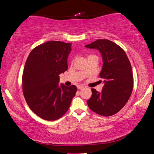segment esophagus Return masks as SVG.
Returning <instances> with one entry per match:
<instances>
[{"mask_svg":"<svg viewBox=\"0 0 154 154\" xmlns=\"http://www.w3.org/2000/svg\"><path fill=\"white\" fill-rule=\"evenodd\" d=\"M77 88L78 89H82L83 88H84V87H83V85H79L77 86Z\"/></svg>","mask_w":154,"mask_h":154,"instance_id":"esophagus-1","label":"esophagus"}]
</instances>
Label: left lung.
Masks as SVG:
<instances>
[{
  "label": "left lung",
  "instance_id": "left-lung-1",
  "mask_svg": "<svg viewBox=\"0 0 154 154\" xmlns=\"http://www.w3.org/2000/svg\"><path fill=\"white\" fill-rule=\"evenodd\" d=\"M86 48L97 49L103 59L100 77L104 79L102 92L91 89L87 102L89 108L101 116H110L121 110L128 102L133 88L132 68L124 50L108 40H97Z\"/></svg>",
  "mask_w": 154,
  "mask_h": 154
}]
</instances>
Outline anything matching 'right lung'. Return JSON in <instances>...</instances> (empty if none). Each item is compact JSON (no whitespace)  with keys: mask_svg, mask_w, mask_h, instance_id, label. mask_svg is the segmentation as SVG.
Wrapping results in <instances>:
<instances>
[{"mask_svg":"<svg viewBox=\"0 0 154 154\" xmlns=\"http://www.w3.org/2000/svg\"><path fill=\"white\" fill-rule=\"evenodd\" d=\"M71 44L49 41L29 53L22 76L23 93L27 104L36 115L46 121L63 116L75 96L77 87L58 84L59 75L68 69Z\"/></svg>","mask_w":154,"mask_h":154,"instance_id":"right-lung-1","label":"right lung"}]
</instances>
